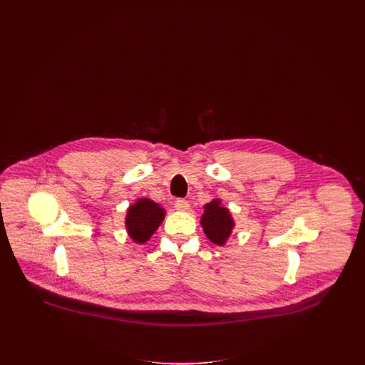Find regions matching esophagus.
I'll list each match as a JSON object with an SVG mask.
<instances>
[{"label":"esophagus","instance_id":"esophagus-1","mask_svg":"<svg viewBox=\"0 0 365 365\" xmlns=\"http://www.w3.org/2000/svg\"><path fill=\"white\" fill-rule=\"evenodd\" d=\"M190 207V204L186 201V200H182V198H179V200H176L175 201V209L176 210H179V212H185V210H187Z\"/></svg>","mask_w":365,"mask_h":365}]
</instances>
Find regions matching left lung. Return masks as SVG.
<instances>
[{
	"instance_id": "left-lung-1",
	"label": "left lung",
	"mask_w": 365,
	"mask_h": 365,
	"mask_svg": "<svg viewBox=\"0 0 365 365\" xmlns=\"http://www.w3.org/2000/svg\"><path fill=\"white\" fill-rule=\"evenodd\" d=\"M200 223L209 241L219 246L226 245L235 226L230 209L223 207L219 198L205 204Z\"/></svg>"
}]
</instances>
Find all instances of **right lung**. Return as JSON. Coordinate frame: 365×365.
<instances>
[{
    "mask_svg": "<svg viewBox=\"0 0 365 365\" xmlns=\"http://www.w3.org/2000/svg\"><path fill=\"white\" fill-rule=\"evenodd\" d=\"M165 217V209L149 198H138L130 205L125 215L128 237L139 245L148 242Z\"/></svg>",
    "mask_w": 365,
    "mask_h": 365,
    "instance_id": "obj_1",
    "label": "right lung"
}]
</instances>
